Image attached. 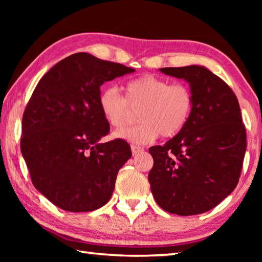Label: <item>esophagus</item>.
<instances>
[{
    "mask_svg": "<svg viewBox=\"0 0 262 262\" xmlns=\"http://www.w3.org/2000/svg\"><path fill=\"white\" fill-rule=\"evenodd\" d=\"M130 148H132V152H133V155H137V154H140V152H143V151H144V149L142 148V147H139V145H134V144H133Z\"/></svg>",
    "mask_w": 262,
    "mask_h": 262,
    "instance_id": "obj_1",
    "label": "esophagus"
}]
</instances>
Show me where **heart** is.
I'll return each instance as SVG.
<instances>
[{
  "mask_svg": "<svg viewBox=\"0 0 262 262\" xmlns=\"http://www.w3.org/2000/svg\"><path fill=\"white\" fill-rule=\"evenodd\" d=\"M125 96L113 85L100 91V113L114 130H121L139 110L141 122L122 130L115 137L136 144H147L162 134L173 137L185 129L194 110V95L186 84H172L168 79L142 75L123 85Z\"/></svg>",
  "mask_w": 262,
  "mask_h": 262,
  "instance_id": "obj_1",
  "label": "heart"
}]
</instances>
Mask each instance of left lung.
I'll list each match as a JSON object with an SVG mask.
<instances>
[{
  "mask_svg": "<svg viewBox=\"0 0 262 262\" xmlns=\"http://www.w3.org/2000/svg\"><path fill=\"white\" fill-rule=\"evenodd\" d=\"M161 72L189 83L194 110L183 132L149 149L150 188L167 212L202 214L231 194L239 181L246 151L241 107L231 88L202 66Z\"/></svg>",
  "mask_w": 262,
  "mask_h": 262,
  "instance_id": "1",
  "label": "left lung"
}]
</instances>
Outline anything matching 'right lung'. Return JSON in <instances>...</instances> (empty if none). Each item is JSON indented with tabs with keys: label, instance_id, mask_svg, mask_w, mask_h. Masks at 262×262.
Masks as SVG:
<instances>
[{
	"label": "right lung",
	"instance_id": "right-lung-1",
	"mask_svg": "<svg viewBox=\"0 0 262 262\" xmlns=\"http://www.w3.org/2000/svg\"><path fill=\"white\" fill-rule=\"evenodd\" d=\"M135 72L89 53L61 60L35 86L21 121V155L34 187L61 209L92 211L108 202L120 168L132 157L110 132L98 106L104 82Z\"/></svg>",
	"mask_w": 262,
	"mask_h": 262
}]
</instances>
